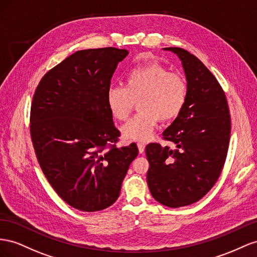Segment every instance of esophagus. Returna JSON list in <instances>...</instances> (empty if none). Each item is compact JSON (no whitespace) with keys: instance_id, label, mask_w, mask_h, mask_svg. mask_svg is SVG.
<instances>
[{"instance_id":"obj_1","label":"esophagus","mask_w":257,"mask_h":257,"mask_svg":"<svg viewBox=\"0 0 257 257\" xmlns=\"http://www.w3.org/2000/svg\"><path fill=\"white\" fill-rule=\"evenodd\" d=\"M138 149H139V152H140V154H143L144 151H145V144L144 143H138Z\"/></svg>"}]
</instances>
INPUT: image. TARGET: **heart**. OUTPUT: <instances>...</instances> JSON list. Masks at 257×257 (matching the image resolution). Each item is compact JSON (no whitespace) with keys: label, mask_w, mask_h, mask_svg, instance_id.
<instances>
[{"label":"heart","mask_w":257,"mask_h":257,"mask_svg":"<svg viewBox=\"0 0 257 257\" xmlns=\"http://www.w3.org/2000/svg\"><path fill=\"white\" fill-rule=\"evenodd\" d=\"M187 97L185 79L157 62L130 70L123 86L108 88L106 100L118 120H126L139 101V112L122 127V136L130 141L144 142L153 136L158 120L173 119L182 111Z\"/></svg>","instance_id":"1"}]
</instances>
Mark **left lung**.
<instances>
[{
  "instance_id": "left-lung-1",
  "label": "left lung",
  "mask_w": 257,
  "mask_h": 257,
  "mask_svg": "<svg viewBox=\"0 0 257 257\" xmlns=\"http://www.w3.org/2000/svg\"><path fill=\"white\" fill-rule=\"evenodd\" d=\"M164 50L181 60L187 97L163 134L171 148L158 143L146 146L148 184L159 203L180 208L200 200L217 181L228 151L230 116L222 87L206 65L183 48Z\"/></svg>"
}]
</instances>
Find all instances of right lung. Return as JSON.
<instances>
[{"instance_id":"add662e5","label":"right lung","mask_w":257,"mask_h":257,"mask_svg":"<svg viewBox=\"0 0 257 257\" xmlns=\"http://www.w3.org/2000/svg\"><path fill=\"white\" fill-rule=\"evenodd\" d=\"M129 54L114 47L84 49L48 71L36 88L30 130L36 157L56 193L80 211L103 210L117 200L138 146L116 148L106 94Z\"/></svg>"}]
</instances>
